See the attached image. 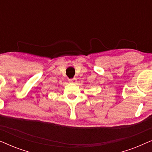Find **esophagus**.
<instances>
[{
	"label": "esophagus",
	"mask_w": 152,
	"mask_h": 152,
	"mask_svg": "<svg viewBox=\"0 0 152 152\" xmlns=\"http://www.w3.org/2000/svg\"><path fill=\"white\" fill-rule=\"evenodd\" d=\"M69 80V82H75V80H76V79L75 78H72V79H69V80Z\"/></svg>",
	"instance_id": "esophagus-1"
}]
</instances>
